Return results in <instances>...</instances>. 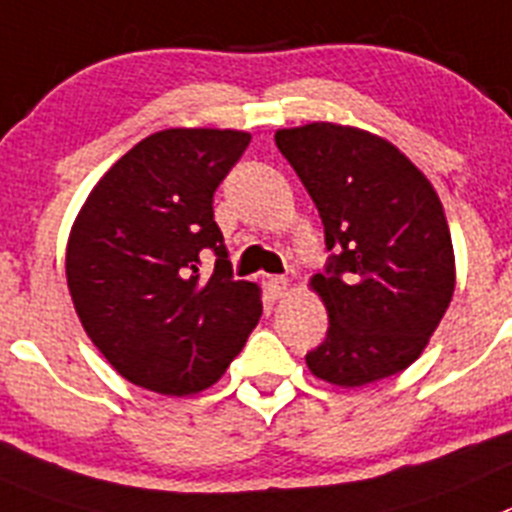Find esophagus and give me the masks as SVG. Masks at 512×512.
Instances as JSON below:
<instances>
[{
  "label": "esophagus",
  "instance_id": "obj_1",
  "mask_svg": "<svg viewBox=\"0 0 512 512\" xmlns=\"http://www.w3.org/2000/svg\"><path fill=\"white\" fill-rule=\"evenodd\" d=\"M265 288L270 293V298H280L288 290V278H283V275H270L265 280Z\"/></svg>",
  "mask_w": 512,
  "mask_h": 512
}]
</instances>
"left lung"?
Returning a JSON list of instances; mask_svg holds the SVG:
<instances>
[{"mask_svg": "<svg viewBox=\"0 0 512 512\" xmlns=\"http://www.w3.org/2000/svg\"><path fill=\"white\" fill-rule=\"evenodd\" d=\"M324 224L313 275L329 331L306 365L359 388L398 375L423 352L454 296V250L434 186L398 147L370 132L313 122L275 132Z\"/></svg>", "mask_w": 512, "mask_h": 512, "instance_id": "8db88e82", "label": "left lung"}]
</instances>
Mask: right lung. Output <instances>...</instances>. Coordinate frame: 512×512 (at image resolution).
Returning a JSON list of instances; mask_svg holds the SVG:
<instances>
[{
  "label": "right lung",
  "mask_w": 512,
  "mask_h": 512,
  "mask_svg": "<svg viewBox=\"0 0 512 512\" xmlns=\"http://www.w3.org/2000/svg\"><path fill=\"white\" fill-rule=\"evenodd\" d=\"M250 145L237 130H163L137 142L89 193L68 237L73 306L109 365L145 390L214 385L262 316L234 280L214 191ZM215 260V270L203 262Z\"/></svg>",
  "instance_id": "add662e5"
}]
</instances>
